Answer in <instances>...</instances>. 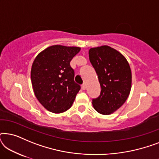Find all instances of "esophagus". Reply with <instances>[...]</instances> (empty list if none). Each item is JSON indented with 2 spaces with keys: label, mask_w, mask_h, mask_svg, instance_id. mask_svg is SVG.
Segmentation results:
<instances>
[{
  "label": "esophagus",
  "mask_w": 159,
  "mask_h": 159,
  "mask_svg": "<svg viewBox=\"0 0 159 159\" xmlns=\"http://www.w3.org/2000/svg\"><path fill=\"white\" fill-rule=\"evenodd\" d=\"M82 90H85V89H86V84H84V83L82 84Z\"/></svg>",
  "instance_id": "1"
}]
</instances>
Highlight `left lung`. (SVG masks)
<instances>
[{"label":"left lung","instance_id":"8db88e82","mask_svg":"<svg viewBox=\"0 0 159 159\" xmlns=\"http://www.w3.org/2000/svg\"><path fill=\"white\" fill-rule=\"evenodd\" d=\"M90 61L101 84V94L93 99L96 111L108 115L116 111L129 96L132 72L125 56L108 45L93 48L89 51Z\"/></svg>","mask_w":159,"mask_h":159}]
</instances>
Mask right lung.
<instances>
[{
    "label": "right lung",
    "mask_w": 159,
    "mask_h": 159,
    "mask_svg": "<svg viewBox=\"0 0 159 159\" xmlns=\"http://www.w3.org/2000/svg\"><path fill=\"white\" fill-rule=\"evenodd\" d=\"M79 47L52 45L40 52L34 60L31 80L34 95L43 107L60 114L71 108L80 85L74 80L70 66Z\"/></svg>",
    "instance_id": "add662e5"
}]
</instances>
